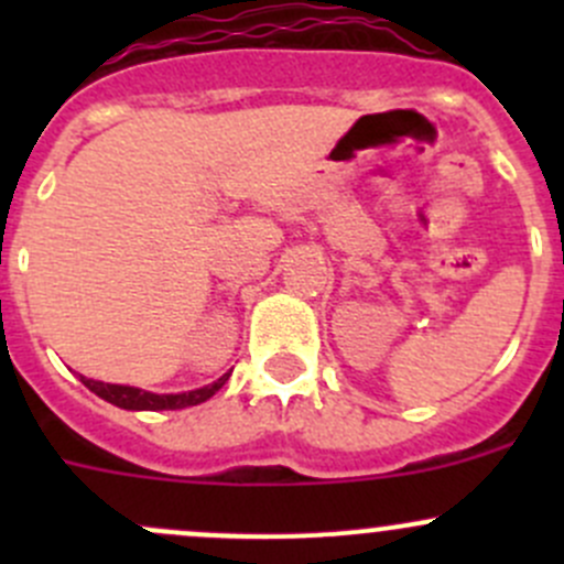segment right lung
I'll return each mask as SVG.
<instances>
[{"label":"right lung","mask_w":564,"mask_h":564,"mask_svg":"<svg viewBox=\"0 0 564 564\" xmlns=\"http://www.w3.org/2000/svg\"><path fill=\"white\" fill-rule=\"evenodd\" d=\"M82 377V373H78ZM231 371L224 373L220 379H215L213 384H204L198 390H187V392H150L141 388H130V384H108V382H98V379H87L82 377V382L87 384L95 395H100L104 401L113 403L119 409H130V412H163V409H185V406H196V403H204L207 398H213L215 392L224 388L229 382Z\"/></svg>","instance_id":"add662e5"}]
</instances>
